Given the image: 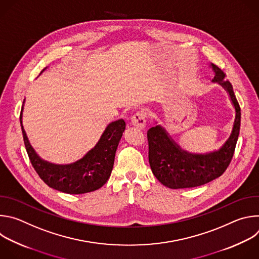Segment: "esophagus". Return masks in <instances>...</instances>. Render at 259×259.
Here are the masks:
<instances>
[{"mask_svg":"<svg viewBox=\"0 0 259 259\" xmlns=\"http://www.w3.org/2000/svg\"><path fill=\"white\" fill-rule=\"evenodd\" d=\"M145 115L143 113H136L131 118V125L138 128V129H144L145 128Z\"/></svg>","mask_w":259,"mask_h":259,"instance_id":"obj_1","label":"esophagus"}]
</instances>
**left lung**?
<instances>
[{
  "label": "left lung",
  "instance_id": "1",
  "mask_svg": "<svg viewBox=\"0 0 259 259\" xmlns=\"http://www.w3.org/2000/svg\"><path fill=\"white\" fill-rule=\"evenodd\" d=\"M209 66L214 71L212 82L227 91L235 108L233 128L229 138L218 150L198 154L181 149L166 129L155 121L156 126L147 131L149 162L156 178L169 189L195 188L212 181L223 175L234 156L241 124L240 105L225 72L213 63Z\"/></svg>",
  "mask_w": 259,
  "mask_h": 259
}]
</instances>
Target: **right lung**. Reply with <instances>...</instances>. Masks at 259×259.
I'll use <instances>...</instances> for the list:
<instances>
[{"label": "right lung", "instance_id": "add662e5", "mask_svg": "<svg viewBox=\"0 0 259 259\" xmlns=\"http://www.w3.org/2000/svg\"><path fill=\"white\" fill-rule=\"evenodd\" d=\"M24 102L25 99L20 113L24 145L31 165L47 186L65 194L81 195L94 192L105 184L112 173L117 147L125 130L124 120L110 122L96 144L78 161L69 164H55L42 159L31 146L22 125Z\"/></svg>", "mask_w": 259, "mask_h": 259}]
</instances>
